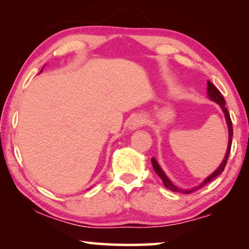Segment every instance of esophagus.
<instances>
[{
    "label": "esophagus",
    "mask_w": 249,
    "mask_h": 249,
    "mask_svg": "<svg viewBox=\"0 0 249 249\" xmlns=\"http://www.w3.org/2000/svg\"><path fill=\"white\" fill-rule=\"evenodd\" d=\"M145 124V119L141 115H137L133 117V120L130 121V124H129V128L130 129H136L138 127H142V126H144Z\"/></svg>",
    "instance_id": "1"
}]
</instances>
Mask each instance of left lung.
Segmentation results:
<instances>
[{"label": "left lung", "mask_w": 249, "mask_h": 249, "mask_svg": "<svg viewBox=\"0 0 249 249\" xmlns=\"http://www.w3.org/2000/svg\"><path fill=\"white\" fill-rule=\"evenodd\" d=\"M208 95L211 100H213L214 102H216L217 104H220V107H222L223 112H224L225 117H226V122H227V125H229V132H230V138H229V147H227V151H226V155H225V158L223 160V162L221 163V166L217 168V169L213 172L212 175L210 177H208L203 182H202L200 185H197V187L191 189V190H182V189H180L178 187H176V185L171 182V181L167 178V176L165 175V172L161 170V168L159 167L158 162L156 161L155 158H151V163H153V168L154 170L156 171V174L159 176V178L161 179V181L165 184V187L167 189H169V190L174 191V192H182V193H192L196 190H199L200 188L203 187L206 183L211 182V181L214 180L216 178V177L220 176L223 171L225 169V166L227 163V159H229V156L231 153V137H233V125H231V116H230V113L227 111V108L225 107V100L223 98L222 93L220 92V90L217 89V88L214 86L212 82L208 81Z\"/></svg>", "instance_id": "1"}]
</instances>
